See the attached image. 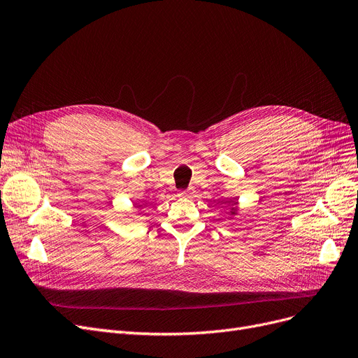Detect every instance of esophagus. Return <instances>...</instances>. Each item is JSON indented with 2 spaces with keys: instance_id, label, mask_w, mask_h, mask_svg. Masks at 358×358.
Masks as SVG:
<instances>
[{
  "instance_id": "1",
  "label": "esophagus",
  "mask_w": 358,
  "mask_h": 358,
  "mask_svg": "<svg viewBox=\"0 0 358 358\" xmlns=\"http://www.w3.org/2000/svg\"><path fill=\"white\" fill-rule=\"evenodd\" d=\"M194 194V191L189 188V189H182L180 192H179V196H182V198H188V196H191Z\"/></svg>"
}]
</instances>
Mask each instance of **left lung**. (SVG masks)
<instances>
[{
	"label": "left lung",
	"instance_id": "obj_1",
	"mask_svg": "<svg viewBox=\"0 0 358 358\" xmlns=\"http://www.w3.org/2000/svg\"><path fill=\"white\" fill-rule=\"evenodd\" d=\"M227 206H229V208H231V211H235L236 210V201H227Z\"/></svg>",
	"mask_w": 358,
	"mask_h": 358
}]
</instances>
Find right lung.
I'll return each mask as SVG.
<instances>
[{"instance_id": "add662e5", "label": "right lung", "mask_w": 358, "mask_h": 358, "mask_svg": "<svg viewBox=\"0 0 358 358\" xmlns=\"http://www.w3.org/2000/svg\"><path fill=\"white\" fill-rule=\"evenodd\" d=\"M139 207H141V206H139Z\"/></svg>"}]
</instances>
